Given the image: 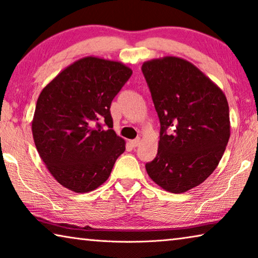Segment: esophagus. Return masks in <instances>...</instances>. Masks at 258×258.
<instances>
[{"label":"esophagus","mask_w":258,"mask_h":258,"mask_svg":"<svg viewBox=\"0 0 258 258\" xmlns=\"http://www.w3.org/2000/svg\"><path fill=\"white\" fill-rule=\"evenodd\" d=\"M130 144L132 147H137V146L140 145V139H134V140H131Z\"/></svg>","instance_id":"1"}]
</instances>
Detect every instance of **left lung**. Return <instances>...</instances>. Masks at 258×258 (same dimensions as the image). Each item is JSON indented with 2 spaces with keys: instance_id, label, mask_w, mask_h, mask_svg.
I'll use <instances>...</instances> for the list:
<instances>
[{
  "instance_id": "left-lung-1",
  "label": "left lung",
  "mask_w": 258,
  "mask_h": 258,
  "mask_svg": "<svg viewBox=\"0 0 258 258\" xmlns=\"http://www.w3.org/2000/svg\"><path fill=\"white\" fill-rule=\"evenodd\" d=\"M160 119L157 155L146 170L172 194L198 186L215 170L230 136L227 98L189 61L176 56L142 64Z\"/></svg>"
}]
</instances>
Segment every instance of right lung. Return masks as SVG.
<instances>
[{"instance_id":"obj_1","label":"right lung","mask_w":258,"mask_h":258,"mask_svg":"<svg viewBox=\"0 0 258 258\" xmlns=\"http://www.w3.org/2000/svg\"><path fill=\"white\" fill-rule=\"evenodd\" d=\"M131 75L132 69L118 61L87 56L41 90L32 120L33 140L62 186L83 194L109 178L125 151V140L112 130L111 102Z\"/></svg>"}]
</instances>
